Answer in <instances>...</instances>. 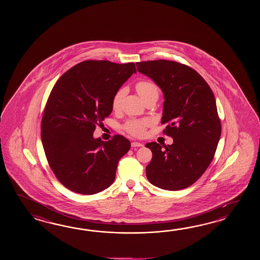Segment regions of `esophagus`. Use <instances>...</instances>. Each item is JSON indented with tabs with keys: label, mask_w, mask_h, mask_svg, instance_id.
<instances>
[{
	"label": "esophagus",
	"mask_w": 260,
	"mask_h": 260,
	"mask_svg": "<svg viewBox=\"0 0 260 260\" xmlns=\"http://www.w3.org/2000/svg\"><path fill=\"white\" fill-rule=\"evenodd\" d=\"M131 146H132L133 148H136V147H143V143H140V142H132L131 144Z\"/></svg>",
	"instance_id": "obj_1"
}]
</instances>
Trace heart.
<instances>
[{
    "label": "heart",
    "mask_w": 260,
    "mask_h": 260,
    "mask_svg": "<svg viewBox=\"0 0 260 260\" xmlns=\"http://www.w3.org/2000/svg\"><path fill=\"white\" fill-rule=\"evenodd\" d=\"M136 88H137L138 94L143 100H146L147 98H149L152 94H158L159 93L157 85L150 81L138 82L136 84ZM124 95H125V89L124 88L119 89L115 94L113 95L112 102H111V107H112L113 111H118L120 109ZM149 125H150V121L147 119L132 120V121H128L125 123L124 129L126 130V132L129 133L134 137H142L146 132V129L149 127Z\"/></svg>",
    "instance_id": "b5f03b06"
}]
</instances>
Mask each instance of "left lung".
<instances>
[{"label": "left lung", "instance_id": "left-lung-1", "mask_svg": "<svg viewBox=\"0 0 260 260\" xmlns=\"http://www.w3.org/2000/svg\"><path fill=\"white\" fill-rule=\"evenodd\" d=\"M139 72L162 91L161 123L172 145L146 144L152 159L146 167L149 182L166 190H179L196 182L216 153L221 123L208 83L193 69L176 61H143Z\"/></svg>", "mask_w": 260, "mask_h": 260}]
</instances>
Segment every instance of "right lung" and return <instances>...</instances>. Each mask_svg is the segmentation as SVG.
<instances>
[{
	"mask_svg": "<svg viewBox=\"0 0 260 260\" xmlns=\"http://www.w3.org/2000/svg\"><path fill=\"white\" fill-rule=\"evenodd\" d=\"M136 72L134 63L85 60L54 85L44 108L41 137L50 167L67 188L92 195L114 181L118 161L127 153L130 141L116 135L104 142L93 133L111 114L113 95Z\"/></svg>",
	"mask_w": 260,
	"mask_h": 260,
	"instance_id": "right-lung-1",
	"label": "right lung"
}]
</instances>
